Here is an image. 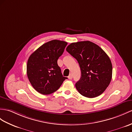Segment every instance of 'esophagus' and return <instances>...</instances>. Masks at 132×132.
<instances>
[{
	"instance_id": "obj_1",
	"label": "esophagus",
	"mask_w": 132,
	"mask_h": 132,
	"mask_svg": "<svg viewBox=\"0 0 132 132\" xmlns=\"http://www.w3.org/2000/svg\"><path fill=\"white\" fill-rule=\"evenodd\" d=\"M72 78H73V75H72V73H70V75H69V76H68V78H69V79H72Z\"/></svg>"
}]
</instances>
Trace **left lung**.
<instances>
[{
	"instance_id": "1",
	"label": "left lung",
	"mask_w": 132,
	"mask_h": 132,
	"mask_svg": "<svg viewBox=\"0 0 132 132\" xmlns=\"http://www.w3.org/2000/svg\"><path fill=\"white\" fill-rule=\"evenodd\" d=\"M66 50L78 61L81 68V78L76 83L77 91L88 98L102 94L112 78V64L107 54L89 41L70 44Z\"/></svg>"
}]
</instances>
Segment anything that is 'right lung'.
Instances as JSON below:
<instances>
[{"instance_id":"right-lung-1","label":"right lung","mask_w":132,"mask_h":132,"mask_svg":"<svg viewBox=\"0 0 132 132\" xmlns=\"http://www.w3.org/2000/svg\"><path fill=\"white\" fill-rule=\"evenodd\" d=\"M67 43L54 40L43 44L28 58L27 75L35 90L43 95L55 92L67 77H63L57 61Z\"/></svg>"}]
</instances>
